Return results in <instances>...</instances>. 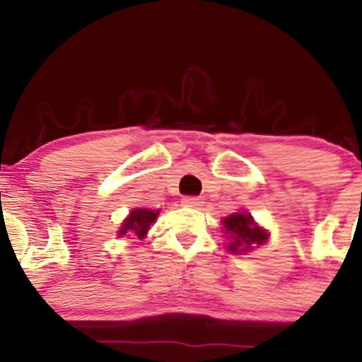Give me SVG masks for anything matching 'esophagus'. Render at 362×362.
I'll return each instance as SVG.
<instances>
[{
  "mask_svg": "<svg viewBox=\"0 0 362 362\" xmlns=\"http://www.w3.org/2000/svg\"><path fill=\"white\" fill-rule=\"evenodd\" d=\"M182 202H184V206H189V207H201L204 204V199L195 197V195H189V197L182 199Z\"/></svg>",
  "mask_w": 362,
  "mask_h": 362,
  "instance_id": "34e87169",
  "label": "esophagus"
}]
</instances>
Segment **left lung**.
<instances>
[{
	"instance_id": "8db88e82",
	"label": "left lung",
	"mask_w": 362,
	"mask_h": 362,
	"mask_svg": "<svg viewBox=\"0 0 362 362\" xmlns=\"http://www.w3.org/2000/svg\"><path fill=\"white\" fill-rule=\"evenodd\" d=\"M224 230L230 233L231 252H248L267 240V233L253 223L250 214L235 213L223 221Z\"/></svg>"
}]
</instances>
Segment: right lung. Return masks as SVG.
I'll return each instance as SVG.
<instances>
[{
    "label": "right lung",
    "instance_id": "1",
    "mask_svg": "<svg viewBox=\"0 0 362 362\" xmlns=\"http://www.w3.org/2000/svg\"><path fill=\"white\" fill-rule=\"evenodd\" d=\"M158 216V211H151V209H136L129 214V218L124 221L122 228H120L119 235H126L131 231V233H136L139 236L146 235L149 224L155 223Z\"/></svg>",
    "mask_w": 362,
    "mask_h": 362
}]
</instances>
